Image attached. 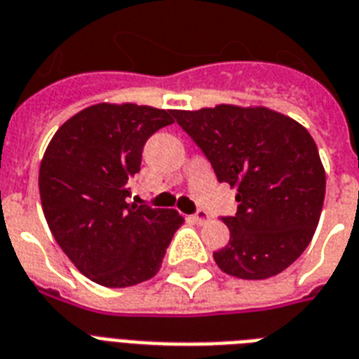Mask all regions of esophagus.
Segmentation results:
<instances>
[{"label": "esophagus", "mask_w": 359, "mask_h": 359, "mask_svg": "<svg viewBox=\"0 0 359 359\" xmlns=\"http://www.w3.org/2000/svg\"><path fill=\"white\" fill-rule=\"evenodd\" d=\"M193 221L196 224H205L208 221H210V213H208V211H204V210H198L193 215Z\"/></svg>", "instance_id": "1"}]
</instances>
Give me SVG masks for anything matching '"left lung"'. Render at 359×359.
I'll list each match as a JSON object with an SVG mask.
<instances>
[{
	"label": "left lung",
	"instance_id": "obj_1",
	"mask_svg": "<svg viewBox=\"0 0 359 359\" xmlns=\"http://www.w3.org/2000/svg\"><path fill=\"white\" fill-rule=\"evenodd\" d=\"M221 183L238 189V211L221 217L229 243L213 252L224 273L268 279L307 249L320 219L326 174L305 127L269 108L219 104L172 110Z\"/></svg>",
	"mask_w": 359,
	"mask_h": 359
}]
</instances>
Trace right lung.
I'll return each mask as SVG.
<instances>
[{
    "label": "right lung",
    "instance_id": "1",
    "mask_svg": "<svg viewBox=\"0 0 359 359\" xmlns=\"http://www.w3.org/2000/svg\"><path fill=\"white\" fill-rule=\"evenodd\" d=\"M174 123L172 110L93 104L67 119L44 151L39 193L44 217L71 262L97 285L151 279L183 217L127 204L148 138Z\"/></svg>",
    "mask_w": 359,
    "mask_h": 359
}]
</instances>
